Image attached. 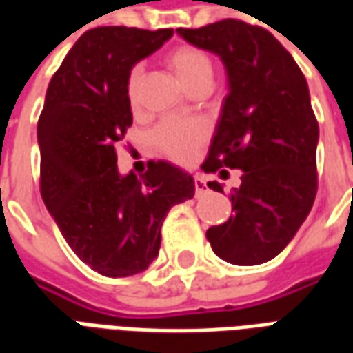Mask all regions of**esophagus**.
Returning a JSON list of instances; mask_svg holds the SVG:
<instances>
[{
  "instance_id": "34e87169",
  "label": "esophagus",
  "mask_w": 353,
  "mask_h": 353,
  "mask_svg": "<svg viewBox=\"0 0 353 353\" xmlns=\"http://www.w3.org/2000/svg\"><path fill=\"white\" fill-rule=\"evenodd\" d=\"M194 191H196V196H202V194H206L210 189H208L206 181L202 179V177H194Z\"/></svg>"
}]
</instances>
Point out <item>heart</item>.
<instances>
[{
	"instance_id": "obj_1",
	"label": "heart",
	"mask_w": 353,
	"mask_h": 353,
	"mask_svg": "<svg viewBox=\"0 0 353 353\" xmlns=\"http://www.w3.org/2000/svg\"><path fill=\"white\" fill-rule=\"evenodd\" d=\"M166 62L187 90L210 87L212 77H214V64L204 50L191 47V45H181L170 50ZM141 79H143V68L134 65L126 81V96L132 103L138 101ZM204 138H206V126L200 121L170 119L159 124V128L153 132L157 147L162 153H166L174 161L179 162L191 161Z\"/></svg>"
}]
</instances>
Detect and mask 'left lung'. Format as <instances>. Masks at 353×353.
Listing matches in <instances>:
<instances>
[{
    "mask_svg": "<svg viewBox=\"0 0 353 353\" xmlns=\"http://www.w3.org/2000/svg\"><path fill=\"white\" fill-rule=\"evenodd\" d=\"M179 37L221 58L229 94L223 101L204 172H242L229 221L210 227L217 257L240 266L263 265L293 240L318 191L319 128L299 65L265 28L227 19L177 28ZM210 189L223 192L221 183Z\"/></svg>",
    "mask_w": 353,
    "mask_h": 353,
    "instance_id": "8db88e82",
    "label": "left lung"
}]
</instances>
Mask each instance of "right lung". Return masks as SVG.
Instances as JSON below:
<instances>
[{
	"label": "right lung",
	"mask_w": 353,
	"mask_h": 353,
	"mask_svg": "<svg viewBox=\"0 0 353 353\" xmlns=\"http://www.w3.org/2000/svg\"><path fill=\"white\" fill-rule=\"evenodd\" d=\"M174 35L101 26L81 35L47 88L37 123L41 196L75 255L92 270L124 278L161 250L170 208L194 196V179L166 161L123 176L115 143L132 124V68Z\"/></svg>",
	"instance_id": "1"
}]
</instances>
